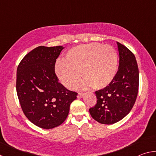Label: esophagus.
<instances>
[{
	"mask_svg": "<svg viewBox=\"0 0 156 156\" xmlns=\"http://www.w3.org/2000/svg\"><path fill=\"white\" fill-rule=\"evenodd\" d=\"M84 93H82V92H79L78 94V98H83L84 96Z\"/></svg>",
	"mask_w": 156,
	"mask_h": 156,
	"instance_id": "esophagus-1",
	"label": "esophagus"
}]
</instances>
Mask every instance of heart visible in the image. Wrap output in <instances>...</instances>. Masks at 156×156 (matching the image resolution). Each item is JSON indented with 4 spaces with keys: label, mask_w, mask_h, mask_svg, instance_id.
<instances>
[{
    "label": "heart",
    "mask_w": 156,
    "mask_h": 156,
    "mask_svg": "<svg viewBox=\"0 0 156 156\" xmlns=\"http://www.w3.org/2000/svg\"><path fill=\"white\" fill-rule=\"evenodd\" d=\"M118 54L112 45L84 44L69 50L65 60H58L56 73L69 89L75 87L82 77L87 86L99 90L112 83L117 72Z\"/></svg>",
    "instance_id": "obj_1"
}]
</instances>
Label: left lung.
Wrapping results in <instances>:
<instances>
[{
	"mask_svg": "<svg viewBox=\"0 0 156 156\" xmlns=\"http://www.w3.org/2000/svg\"><path fill=\"white\" fill-rule=\"evenodd\" d=\"M119 67L109 85L95 92L97 103L89 109L95 120L105 125L118 122L130 112L136 100L139 86V71L134 54L117 42Z\"/></svg>",
	"mask_w": 156,
	"mask_h": 156,
	"instance_id": "left-lung-1",
	"label": "left lung"
}]
</instances>
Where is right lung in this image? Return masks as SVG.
Here are the masks:
<instances>
[{"mask_svg":"<svg viewBox=\"0 0 156 156\" xmlns=\"http://www.w3.org/2000/svg\"><path fill=\"white\" fill-rule=\"evenodd\" d=\"M62 46H39L29 52L17 68L16 91L21 108L30 122L49 129L61 125L77 93L66 89L55 73Z\"/></svg>","mask_w":156,"mask_h":156,"instance_id":"add662e5","label":"right lung"}]
</instances>
